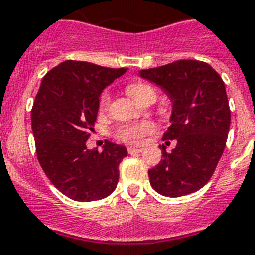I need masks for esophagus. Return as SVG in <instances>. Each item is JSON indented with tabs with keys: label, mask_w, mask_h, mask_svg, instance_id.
<instances>
[{
	"label": "esophagus",
	"mask_w": 255,
	"mask_h": 255,
	"mask_svg": "<svg viewBox=\"0 0 255 255\" xmlns=\"http://www.w3.org/2000/svg\"><path fill=\"white\" fill-rule=\"evenodd\" d=\"M127 150H128V153H129V154H133V153L142 152V148H136V146H128Z\"/></svg>",
	"instance_id": "esophagus-1"
}]
</instances>
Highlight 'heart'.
I'll return each mask as SVG.
<instances>
[{
	"instance_id": "1",
	"label": "heart",
	"mask_w": 255,
	"mask_h": 255,
	"mask_svg": "<svg viewBox=\"0 0 255 255\" xmlns=\"http://www.w3.org/2000/svg\"><path fill=\"white\" fill-rule=\"evenodd\" d=\"M127 92L137 102H141L142 99L149 97V95L156 97L154 89L150 85L144 84V82L131 84L127 88ZM109 102L110 94L107 92H103L101 98H99V107L105 109L109 105ZM154 129H156V124L153 123L152 121H142L137 122V123L124 124V126L118 128V131L115 132V136H117L118 140L127 142V144H140L142 141V138L145 137L146 134L152 133Z\"/></svg>"
}]
</instances>
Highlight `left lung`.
<instances>
[{
	"label": "left lung",
	"instance_id": "8db88e82",
	"mask_svg": "<svg viewBox=\"0 0 255 255\" xmlns=\"http://www.w3.org/2000/svg\"><path fill=\"white\" fill-rule=\"evenodd\" d=\"M140 77L161 86L173 102L165 144L177 140L162 160L148 170L158 194L170 198L198 191L210 181L224 152L231 110L224 81L211 65L198 60H178L158 68L140 70Z\"/></svg>",
	"mask_w": 255,
	"mask_h": 255
}]
</instances>
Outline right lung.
<instances>
[{
    "instance_id": "add662e5",
    "label": "right lung",
    "mask_w": 255,
    "mask_h": 255,
    "mask_svg": "<svg viewBox=\"0 0 255 255\" xmlns=\"http://www.w3.org/2000/svg\"><path fill=\"white\" fill-rule=\"evenodd\" d=\"M126 72L67 60L41 80L31 110L36 156L51 183L70 199L99 200L117 188L126 146L105 141L98 152L86 148V141L94 131L99 95Z\"/></svg>"
}]
</instances>
